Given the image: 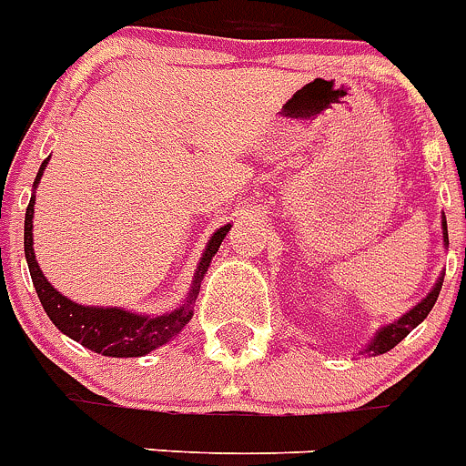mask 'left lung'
Returning a JSON list of instances; mask_svg holds the SVG:
<instances>
[{"mask_svg":"<svg viewBox=\"0 0 466 466\" xmlns=\"http://www.w3.org/2000/svg\"><path fill=\"white\" fill-rule=\"evenodd\" d=\"M442 238H445V243H448V223H445V218H442ZM441 289H442V277L438 279V284H435L433 291L428 293L421 303L414 305V308H411V310H409L404 318L397 319L394 325L382 327L380 332L375 334L373 341L368 344L366 353H387L390 349H394V346L400 344L401 339L407 337V334L411 332L416 325H421L423 319L428 318V312L433 310L435 300H438V296H441Z\"/></svg>","mask_w":466,"mask_h":466,"instance_id":"1","label":"left lung"}]
</instances>
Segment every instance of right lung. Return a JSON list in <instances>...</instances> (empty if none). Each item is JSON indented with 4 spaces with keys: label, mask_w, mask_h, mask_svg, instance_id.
<instances>
[{
    "label": "right lung",
    "mask_w": 466,
    "mask_h": 466,
    "mask_svg": "<svg viewBox=\"0 0 466 466\" xmlns=\"http://www.w3.org/2000/svg\"><path fill=\"white\" fill-rule=\"evenodd\" d=\"M45 166H47V161H43V166H40L35 185H38ZM33 204H35V197H31V204L25 209L24 250L28 269H31L33 286H35V293H38L40 303H43V310L47 312L52 325L62 329L66 337H72L74 341H79L91 351L103 353V356H115V359H134V356H144V353L154 351L161 344L170 341L182 327L187 325L192 319V300L199 293V281L209 269L211 257L216 255L218 245L223 243V238L230 228V226H223L211 236L209 245H207V250L202 255V262H199V269H197L195 286H192L187 305H182V308L168 312V315H161V318H148V315H134V312L120 310V308L79 305L62 296L57 289H52L47 284V279L43 277V271L35 262V252H33Z\"/></svg>",
    "instance_id": "add662e5"
}]
</instances>
